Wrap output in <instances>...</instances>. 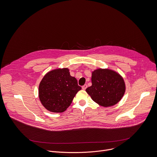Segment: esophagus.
Returning a JSON list of instances; mask_svg holds the SVG:
<instances>
[{
  "label": "esophagus",
  "mask_w": 157,
  "mask_h": 157,
  "mask_svg": "<svg viewBox=\"0 0 157 157\" xmlns=\"http://www.w3.org/2000/svg\"><path fill=\"white\" fill-rule=\"evenodd\" d=\"M86 88H87V85H86V84H85L84 85L82 86V89L83 90H85Z\"/></svg>",
  "instance_id": "esophagus-1"
}]
</instances>
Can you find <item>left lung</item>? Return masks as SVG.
I'll use <instances>...</instances> for the list:
<instances>
[{
    "instance_id": "8db88e82",
    "label": "left lung",
    "mask_w": 157,
    "mask_h": 157,
    "mask_svg": "<svg viewBox=\"0 0 157 157\" xmlns=\"http://www.w3.org/2000/svg\"><path fill=\"white\" fill-rule=\"evenodd\" d=\"M92 83L86 92L94 101L105 107L117 104L125 91L124 78L109 69L98 68L94 71L92 74Z\"/></svg>"
}]
</instances>
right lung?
Segmentation results:
<instances>
[{"instance_id":"obj_1","label":"right lung","mask_w":157,"mask_h":157,"mask_svg":"<svg viewBox=\"0 0 157 157\" xmlns=\"http://www.w3.org/2000/svg\"><path fill=\"white\" fill-rule=\"evenodd\" d=\"M82 89L77 79L70 75L67 68L48 72L39 86V97L44 107L48 111L61 113L66 110Z\"/></svg>"}]
</instances>
